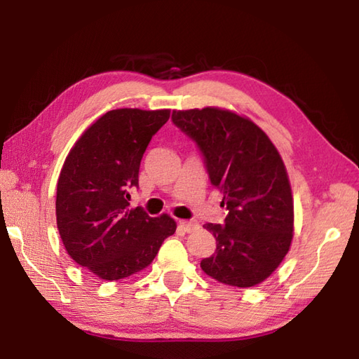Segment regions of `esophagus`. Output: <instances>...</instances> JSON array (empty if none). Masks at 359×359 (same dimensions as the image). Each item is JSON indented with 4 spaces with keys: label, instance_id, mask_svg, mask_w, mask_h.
Here are the masks:
<instances>
[{
    "label": "esophagus",
    "instance_id": "1",
    "mask_svg": "<svg viewBox=\"0 0 359 359\" xmlns=\"http://www.w3.org/2000/svg\"><path fill=\"white\" fill-rule=\"evenodd\" d=\"M179 226L187 233H193L199 228V224L193 222V220H179Z\"/></svg>",
    "mask_w": 359,
    "mask_h": 359
}]
</instances>
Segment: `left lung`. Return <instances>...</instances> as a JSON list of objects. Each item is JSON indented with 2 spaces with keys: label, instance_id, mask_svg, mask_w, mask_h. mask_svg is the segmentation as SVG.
Segmentation results:
<instances>
[{
  "label": "left lung",
  "instance_id": "8db88e82",
  "mask_svg": "<svg viewBox=\"0 0 359 359\" xmlns=\"http://www.w3.org/2000/svg\"><path fill=\"white\" fill-rule=\"evenodd\" d=\"M172 123L201 148L228 210L224 225H203L217 245L202 270L225 285L261 284L284 261L294 228L292 187L276 147L255 121L215 106L172 111Z\"/></svg>",
  "mask_w": 359,
  "mask_h": 359
}]
</instances>
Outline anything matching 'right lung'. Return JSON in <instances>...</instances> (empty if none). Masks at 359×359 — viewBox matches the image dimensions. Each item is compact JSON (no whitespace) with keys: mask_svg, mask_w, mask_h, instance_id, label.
Returning <instances> with one entry per match:
<instances>
[{"mask_svg":"<svg viewBox=\"0 0 359 359\" xmlns=\"http://www.w3.org/2000/svg\"><path fill=\"white\" fill-rule=\"evenodd\" d=\"M170 112L108 111L65 160L55 202L60 238L67 255L100 279H125L147 269L177 228L168 215L149 217L140 207L129 208L142 157Z\"/></svg>","mask_w":359,"mask_h":359,"instance_id":"add662e5","label":"right lung"}]
</instances>
